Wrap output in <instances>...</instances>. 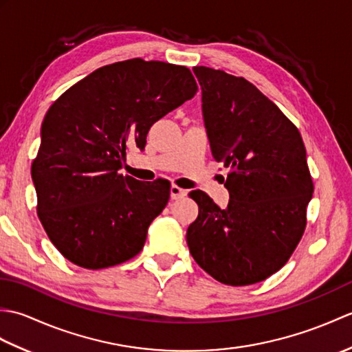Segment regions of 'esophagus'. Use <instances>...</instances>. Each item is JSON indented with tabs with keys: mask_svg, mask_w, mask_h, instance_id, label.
<instances>
[{
	"mask_svg": "<svg viewBox=\"0 0 352 352\" xmlns=\"http://www.w3.org/2000/svg\"><path fill=\"white\" fill-rule=\"evenodd\" d=\"M186 195H188V192H186L184 189L178 188V186H175V184L170 186V198L172 199H182Z\"/></svg>",
	"mask_w": 352,
	"mask_h": 352,
	"instance_id": "obj_1",
	"label": "esophagus"
}]
</instances>
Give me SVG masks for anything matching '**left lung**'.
<instances>
[{
  "mask_svg": "<svg viewBox=\"0 0 352 352\" xmlns=\"http://www.w3.org/2000/svg\"><path fill=\"white\" fill-rule=\"evenodd\" d=\"M216 162L228 169L221 208L193 190L199 213L188 228L197 263L219 283L248 286L287 263L307 226L313 182L295 124L243 77L195 66Z\"/></svg>",
  "mask_w": 352,
  "mask_h": 352,
  "instance_id": "1",
  "label": "left lung"
}]
</instances>
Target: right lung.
Masks as SVG:
<instances>
[{
	"instance_id": "right-lung-1",
	"label": "right lung",
	"mask_w": 352,
	"mask_h": 352,
	"mask_svg": "<svg viewBox=\"0 0 352 352\" xmlns=\"http://www.w3.org/2000/svg\"><path fill=\"white\" fill-rule=\"evenodd\" d=\"M198 92L189 68L144 58L89 74L52 102L32 163L37 216L50 241L85 269L121 265L144 248L168 183L119 174L129 146Z\"/></svg>"
}]
</instances>
